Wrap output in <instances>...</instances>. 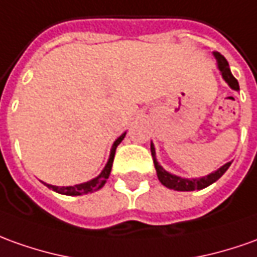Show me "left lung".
Here are the masks:
<instances>
[{
  "label": "left lung",
  "mask_w": 257,
  "mask_h": 257,
  "mask_svg": "<svg viewBox=\"0 0 257 257\" xmlns=\"http://www.w3.org/2000/svg\"><path fill=\"white\" fill-rule=\"evenodd\" d=\"M213 56L217 61V68L220 70V74L222 79L225 81L226 84L229 85V88L233 89V91H239V84L236 81V78L233 77L232 72L229 70V64L225 60V57L218 53V51H213ZM151 154L152 159H154V165H155V169H157V175H158L159 182L162 185L168 187V189H173V190H178V192H193V190H201L207 186L213 185L214 182L220 179L221 176L226 172V169L231 166V162H226L225 165H222L221 168H218L217 171L208 173L207 176H203V178H190V179H186V178H182V176H178V175H173V173L165 171L162 166L159 165V162L157 161V157H155V147L151 143Z\"/></svg>",
  "instance_id": "8db88e82"
}]
</instances>
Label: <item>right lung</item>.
Wrapping results in <instances>:
<instances>
[{"mask_svg": "<svg viewBox=\"0 0 257 257\" xmlns=\"http://www.w3.org/2000/svg\"><path fill=\"white\" fill-rule=\"evenodd\" d=\"M125 133H123V134L113 143V146H111L110 150V155H109V159H107V164H106L105 168H103V171L99 173L96 178H93V179L88 180V182H84V183H79V185L75 186H63V187H60V186L49 185V183H44V185L47 186L49 189H51V190H54L56 193L65 194V196H81V194H88V193H93L96 192V190H99V189H102L103 185L106 183L107 178H109V175H110L113 159H114V154H116V148H117L118 144L123 141Z\"/></svg>", "mask_w": 257, "mask_h": 257, "instance_id": "right-lung-1", "label": "right lung"}]
</instances>
